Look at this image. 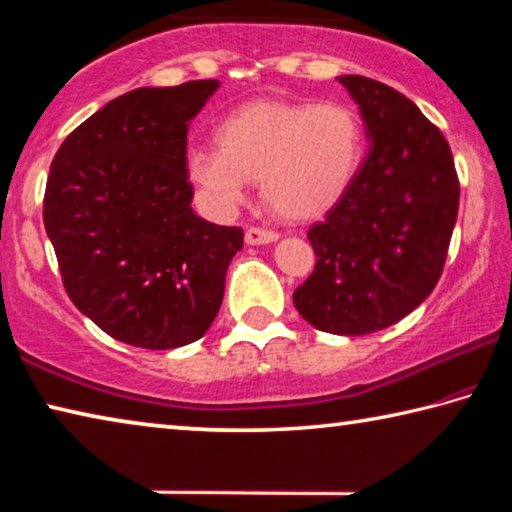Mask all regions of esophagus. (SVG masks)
Here are the masks:
<instances>
[{"mask_svg":"<svg viewBox=\"0 0 512 512\" xmlns=\"http://www.w3.org/2000/svg\"><path fill=\"white\" fill-rule=\"evenodd\" d=\"M280 239V235L273 230H264V228H248L246 230V244L248 246H264V244H273V241Z\"/></svg>","mask_w":512,"mask_h":512,"instance_id":"34e87169","label":"esophagus"}]
</instances>
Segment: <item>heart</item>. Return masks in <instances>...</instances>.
Masks as SVG:
<instances>
[{"label":"heart","instance_id":"1","mask_svg":"<svg viewBox=\"0 0 512 512\" xmlns=\"http://www.w3.org/2000/svg\"><path fill=\"white\" fill-rule=\"evenodd\" d=\"M219 146L187 151V178L216 214H232L259 180L287 219L325 214L350 192L366 158V128L345 103L255 101L216 126Z\"/></svg>","mask_w":512,"mask_h":512}]
</instances>
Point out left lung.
<instances>
[{"label": "left lung", "mask_w": 512, "mask_h": 512, "mask_svg": "<svg viewBox=\"0 0 512 512\" xmlns=\"http://www.w3.org/2000/svg\"><path fill=\"white\" fill-rule=\"evenodd\" d=\"M370 149L359 178L307 237L316 268L293 291L298 314L339 336L391 327L427 300L458 214L449 144L411 99L345 74Z\"/></svg>", "instance_id": "1"}]
</instances>
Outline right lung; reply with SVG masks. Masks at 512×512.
<instances>
[{
    "label": "right lung",
    "instance_id": "obj_1",
    "mask_svg": "<svg viewBox=\"0 0 512 512\" xmlns=\"http://www.w3.org/2000/svg\"><path fill=\"white\" fill-rule=\"evenodd\" d=\"M219 81L137 88L60 144L49 169L45 230L67 296L121 343L173 350L219 314L244 230L194 212L187 131Z\"/></svg>",
    "mask_w": 512,
    "mask_h": 512
}]
</instances>
